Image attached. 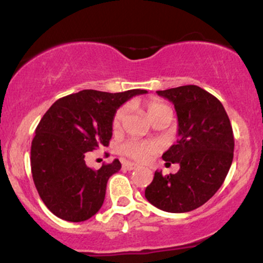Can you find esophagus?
<instances>
[{
	"mask_svg": "<svg viewBox=\"0 0 263 263\" xmlns=\"http://www.w3.org/2000/svg\"><path fill=\"white\" fill-rule=\"evenodd\" d=\"M137 168V164H135V163H131V162H123L122 163V170L123 171H134Z\"/></svg>",
	"mask_w": 263,
	"mask_h": 263,
	"instance_id": "1",
	"label": "esophagus"
}]
</instances>
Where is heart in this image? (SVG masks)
I'll return each mask as SVG.
<instances>
[{
  "mask_svg": "<svg viewBox=\"0 0 263 263\" xmlns=\"http://www.w3.org/2000/svg\"><path fill=\"white\" fill-rule=\"evenodd\" d=\"M144 107H146L147 114L151 119H155L159 114L167 112L170 108L165 104H163L158 99L152 98L148 99L144 102ZM127 115V106H121L114 115L112 119V129L114 131H119L121 128L123 121ZM158 151V144L155 142L149 141H127L121 146V152L128 158L135 159L137 162H147L155 153Z\"/></svg>",
  "mask_w": 263,
  "mask_h": 263,
  "instance_id": "b5f03b06",
  "label": "heart"
}]
</instances>
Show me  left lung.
<instances>
[{
  "label": "left lung",
  "mask_w": 263,
  "mask_h": 263,
  "mask_svg": "<svg viewBox=\"0 0 263 263\" xmlns=\"http://www.w3.org/2000/svg\"><path fill=\"white\" fill-rule=\"evenodd\" d=\"M174 104L178 116L177 143L162 158L178 163L176 174L156 171L144 197L168 213H186L206 203L224 183L234 158V134L224 106L197 85L157 91Z\"/></svg>",
  "instance_id": "1"
}]
</instances>
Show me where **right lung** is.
Returning <instances> with one entry per match:
<instances>
[{
	"mask_svg": "<svg viewBox=\"0 0 263 263\" xmlns=\"http://www.w3.org/2000/svg\"><path fill=\"white\" fill-rule=\"evenodd\" d=\"M146 92L83 90L57 100L44 114L32 141L31 168L39 197L54 215L80 222L100 210L108 178L121 170V163L115 159L93 171L85 155L108 146L117 108Z\"/></svg>",
	"mask_w": 263,
	"mask_h": 263,
	"instance_id": "obj_1",
	"label": "right lung"
}]
</instances>
